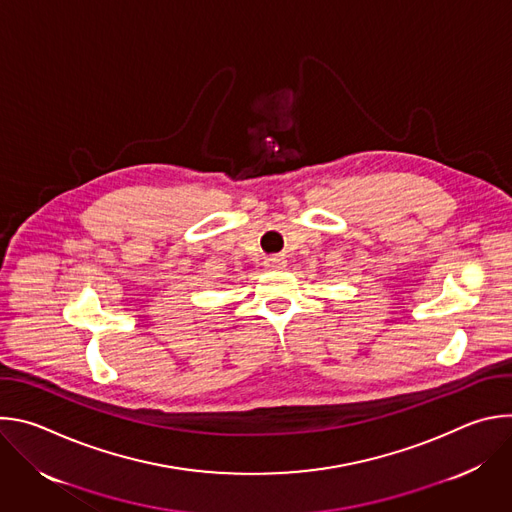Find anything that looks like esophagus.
<instances>
[{"instance_id": "34e87169", "label": "esophagus", "mask_w": 512, "mask_h": 512, "mask_svg": "<svg viewBox=\"0 0 512 512\" xmlns=\"http://www.w3.org/2000/svg\"><path fill=\"white\" fill-rule=\"evenodd\" d=\"M265 267H269V269H283V267H285V259H283L281 255L267 257V259H265Z\"/></svg>"}]
</instances>
